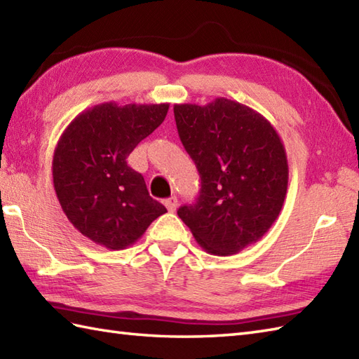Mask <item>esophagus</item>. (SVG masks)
<instances>
[{"label": "esophagus", "instance_id": "esophagus-1", "mask_svg": "<svg viewBox=\"0 0 359 359\" xmlns=\"http://www.w3.org/2000/svg\"><path fill=\"white\" fill-rule=\"evenodd\" d=\"M165 207L168 208V211L174 212L175 208H177V197L172 196V197H170V199H166L165 201Z\"/></svg>", "mask_w": 359, "mask_h": 359}]
</instances>
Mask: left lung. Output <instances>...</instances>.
<instances>
[{
	"mask_svg": "<svg viewBox=\"0 0 359 359\" xmlns=\"http://www.w3.org/2000/svg\"><path fill=\"white\" fill-rule=\"evenodd\" d=\"M174 118L201 174L197 201L177 215L207 253H239L270 230L284 205L288 163L280 137L261 114L225 97L174 104Z\"/></svg>",
	"mask_w": 359,
	"mask_h": 359,
	"instance_id": "1",
	"label": "left lung"
}]
</instances>
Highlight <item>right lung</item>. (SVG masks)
<instances>
[{
	"mask_svg": "<svg viewBox=\"0 0 359 359\" xmlns=\"http://www.w3.org/2000/svg\"><path fill=\"white\" fill-rule=\"evenodd\" d=\"M168 109V103H102L79 114L60 137L52 160L57 199L69 222L98 245H133L166 212L126 157L162 125Z\"/></svg>",
	"mask_w": 359,
	"mask_h": 359,
	"instance_id": "add662e5",
	"label": "right lung"
}]
</instances>
